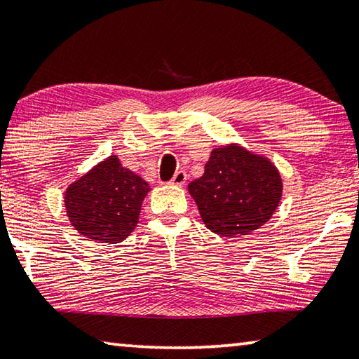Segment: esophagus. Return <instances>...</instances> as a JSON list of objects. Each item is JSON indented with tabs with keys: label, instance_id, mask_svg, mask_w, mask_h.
<instances>
[{
	"label": "esophagus",
	"instance_id": "1",
	"mask_svg": "<svg viewBox=\"0 0 359 359\" xmlns=\"http://www.w3.org/2000/svg\"><path fill=\"white\" fill-rule=\"evenodd\" d=\"M185 182H187V172H185V170H177V172L174 174V177L170 179V184L177 185V187L185 185Z\"/></svg>",
	"mask_w": 359,
	"mask_h": 359
}]
</instances>
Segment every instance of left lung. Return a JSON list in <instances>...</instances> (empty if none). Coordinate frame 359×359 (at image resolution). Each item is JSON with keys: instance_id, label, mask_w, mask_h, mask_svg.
I'll use <instances>...</instances> for the list:
<instances>
[{"instance_id": "8db88e82", "label": "left lung", "mask_w": 359, "mask_h": 359, "mask_svg": "<svg viewBox=\"0 0 359 359\" xmlns=\"http://www.w3.org/2000/svg\"><path fill=\"white\" fill-rule=\"evenodd\" d=\"M189 193L208 229L224 238L248 235L271 219L283 196L280 170L269 158L226 144L210 151Z\"/></svg>"}]
</instances>
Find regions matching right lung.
<instances>
[{
  "label": "right lung",
  "instance_id": "add662e5",
  "mask_svg": "<svg viewBox=\"0 0 359 359\" xmlns=\"http://www.w3.org/2000/svg\"><path fill=\"white\" fill-rule=\"evenodd\" d=\"M150 190L149 182L110 155L67 187V217L90 241L121 243L137 226L142 203Z\"/></svg>",
  "mask_w": 359,
  "mask_h": 359
}]
</instances>
